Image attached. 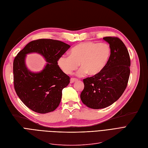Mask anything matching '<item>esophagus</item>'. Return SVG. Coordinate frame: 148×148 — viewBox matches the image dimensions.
Returning <instances> with one entry per match:
<instances>
[{"label": "esophagus", "instance_id": "esophagus-1", "mask_svg": "<svg viewBox=\"0 0 148 148\" xmlns=\"http://www.w3.org/2000/svg\"><path fill=\"white\" fill-rule=\"evenodd\" d=\"M75 81H77V79H74V78H71V79H70V83H71V84H73L74 82H75Z\"/></svg>", "mask_w": 148, "mask_h": 148}]
</instances>
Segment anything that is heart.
<instances>
[{
	"label": "heart",
	"mask_w": 148,
	"mask_h": 148,
	"mask_svg": "<svg viewBox=\"0 0 148 148\" xmlns=\"http://www.w3.org/2000/svg\"><path fill=\"white\" fill-rule=\"evenodd\" d=\"M111 55L110 47L107 43L82 42L74 46L69 56H63L58 60L59 67L66 74H71L80 64L77 75L88 74L95 76L101 73L107 65Z\"/></svg>",
	"instance_id": "1"
}]
</instances>
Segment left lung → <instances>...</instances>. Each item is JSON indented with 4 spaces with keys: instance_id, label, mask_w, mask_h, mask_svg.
Segmentation results:
<instances>
[{
    "instance_id": "1",
    "label": "left lung",
    "mask_w": 148,
    "mask_h": 148,
    "mask_svg": "<svg viewBox=\"0 0 148 148\" xmlns=\"http://www.w3.org/2000/svg\"><path fill=\"white\" fill-rule=\"evenodd\" d=\"M103 40L110 45V59L101 73L84 79L80 95L84 104L93 109L106 108L116 102L126 88L130 73L129 54L123 42L116 37Z\"/></svg>"
}]
</instances>
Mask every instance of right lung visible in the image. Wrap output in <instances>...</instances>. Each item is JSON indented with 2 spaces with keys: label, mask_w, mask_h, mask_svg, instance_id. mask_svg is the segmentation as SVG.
Segmentation results:
<instances>
[{
  "label": "right lung",
  "mask_w": 148,
  "mask_h": 148,
  "mask_svg": "<svg viewBox=\"0 0 148 148\" xmlns=\"http://www.w3.org/2000/svg\"><path fill=\"white\" fill-rule=\"evenodd\" d=\"M70 47L60 41L40 39L27 44L15 57L14 90L21 101L32 110L47 113L58 107L62 90L70 82V78L60 68L57 62ZM32 53L41 54L47 62L40 72H32L26 67V56Z\"/></svg>",
  "instance_id": "right-lung-1"
}]
</instances>
